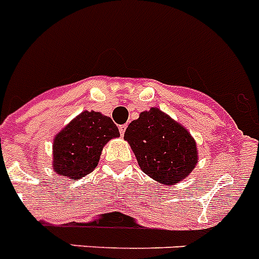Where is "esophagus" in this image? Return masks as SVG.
<instances>
[{
	"label": "esophagus",
	"instance_id": "obj_1",
	"mask_svg": "<svg viewBox=\"0 0 259 259\" xmlns=\"http://www.w3.org/2000/svg\"><path fill=\"white\" fill-rule=\"evenodd\" d=\"M125 130H127V124H121V125H119V132H120L121 136H123V135H124Z\"/></svg>",
	"mask_w": 259,
	"mask_h": 259
}]
</instances>
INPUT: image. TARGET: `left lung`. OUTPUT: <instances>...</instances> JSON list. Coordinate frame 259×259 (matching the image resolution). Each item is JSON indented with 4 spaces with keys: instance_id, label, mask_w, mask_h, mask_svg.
<instances>
[{
    "instance_id": "8db88e82",
    "label": "left lung",
    "mask_w": 259,
    "mask_h": 259,
    "mask_svg": "<svg viewBox=\"0 0 259 259\" xmlns=\"http://www.w3.org/2000/svg\"><path fill=\"white\" fill-rule=\"evenodd\" d=\"M124 139L141 170L162 185L186 178L198 162L196 144L189 131L156 107L132 120Z\"/></svg>"
}]
</instances>
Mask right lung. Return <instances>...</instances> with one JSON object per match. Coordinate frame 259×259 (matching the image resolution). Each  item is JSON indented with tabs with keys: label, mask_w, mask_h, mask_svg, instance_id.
<instances>
[{
	"label": "right lung",
	"mask_w": 259,
	"mask_h": 259,
	"mask_svg": "<svg viewBox=\"0 0 259 259\" xmlns=\"http://www.w3.org/2000/svg\"><path fill=\"white\" fill-rule=\"evenodd\" d=\"M120 136L111 118L101 112L83 111L54 140V170L78 180L92 173L108 140Z\"/></svg>",
	"instance_id": "1"
}]
</instances>
